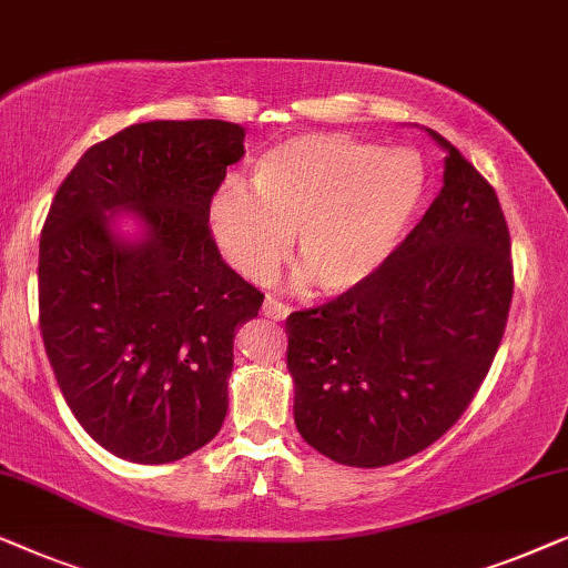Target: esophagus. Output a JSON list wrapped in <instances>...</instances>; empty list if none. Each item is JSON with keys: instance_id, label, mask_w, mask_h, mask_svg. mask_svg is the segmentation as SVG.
<instances>
[{"instance_id": "1", "label": "esophagus", "mask_w": 568, "mask_h": 568, "mask_svg": "<svg viewBox=\"0 0 568 568\" xmlns=\"http://www.w3.org/2000/svg\"><path fill=\"white\" fill-rule=\"evenodd\" d=\"M291 311H293V306H287V303L273 298V295H267L265 303H262V314H265L267 318H275V322H283Z\"/></svg>"}]
</instances>
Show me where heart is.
Masks as SVG:
<instances>
[{"label":"heart","instance_id":"1","mask_svg":"<svg viewBox=\"0 0 568 568\" xmlns=\"http://www.w3.org/2000/svg\"><path fill=\"white\" fill-rule=\"evenodd\" d=\"M252 193L226 185L205 211L215 250L252 283H267L291 252L324 293L378 273L422 203L425 172L412 151H383L342 133H303L252 166Z\"/></svg>","mask_w":568,"mask_h":568}]
</instances>
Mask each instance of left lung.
<instances>
[{
	"label": "left lung",
	"mask_w": 568,
	"mask_h": 568,
	"mask_svg": "<svg viewBox=\"0 0 568 568\" xmlns=\"http://www.w3.org/2000/svg\"><path fill=\"white\" fill-rule=\"evenodd\" d=\"M445 185L363 285L285 318L295 427L326 458L381 468L450 429L489 373L513 303L499 197L440 133Z\"/></svg>",
	"instance_id": "8db88e82"
}]
</instances>
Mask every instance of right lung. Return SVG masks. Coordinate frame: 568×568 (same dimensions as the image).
I'll return each instance as SVG.
<instances>
[{
    "label": "right lung",
    "mask_w": 568,
    "mask_h": 568,
    "mask_svg": "<svg viewBox=\"0 0 568 568\" xmlns=\"http://www.w3.org/2000/svg\"><path fill=\"white\" fill-rule=\"evenodd\" d=\"M244 128L151 121L84 151L41 231L38 314L69 409L118 458L172 463L211 443L229 412L236 326L262 295L215 250L205 211ZM148 223L118 243L105 210Z\"/></svg>",
    "instance_id": "1"
}]
</instances>
